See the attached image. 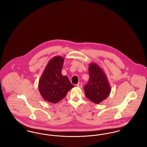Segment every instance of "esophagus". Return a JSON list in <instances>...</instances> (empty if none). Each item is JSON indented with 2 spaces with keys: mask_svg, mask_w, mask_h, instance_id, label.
<instances>
[{
  "mask_svg": "<svg viewBox=\"0 0 147 147\" xmlns=\"http://www.w3.org/2000/svg\"><path fill=\"white\" fill-rule=\"evenodd\" d=\"M77 86L78 87H79V88H82V86H83V85H82V83L79 82V83H78L77 84Z\"/></svg>",
  "mask_w": 147,
  "mask_h": 147,
  "instance_id": "esophagus-1",
  "label": "esophagus"
}]
</instances>
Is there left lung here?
Listing matches in <instances>:
<instances>
[{
  "label": "left lung",
  "mask_w": 147,
  "mask_h": 147,
  "mask_svg": "<svg viewBox=\"0 0 147 147\" xmlns=\"http://www.w3.org/2000/svg\"><path fill=\"white\" fill-rule=\"evenodd\" d=\"M89 74V82L84 88L85 94L92 102L98 104L109 96L111 87L105 73L98 64H90Z\"/></svg>",
  "instance_id": "8db88e82"
}]
</instances>
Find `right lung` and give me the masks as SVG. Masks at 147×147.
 <instances>
[{
	"label": "right lung",
	"instance_id": "obj_1",
	"mask_svg": "<svg viewBox=\"0 0 147 147\" xmlns=\"http://www.w3.org/2000/svg\"><path fill=\"white\" fill-rule=\"evenodd\" d=\"M64 58L55 56L47 64L38 82V90L43 98L56 104L62 100L74 86L67 76L62 74Z\"/></svg>",
	"mask_w": 147,
	"mask_h": 147
}]
</instances>
